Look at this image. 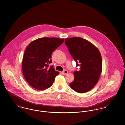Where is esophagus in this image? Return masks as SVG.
<instances>
[{
	"instance_id": "obj_1",
	"label": "esophagus",
	"mask_w": 125,
	"mask_h": 125,
	"mask_svg": "<svg viewBox=\"0 0 125 125\" xmlns=\"http://www.w3.org/2000/svg\"><path fill=\"white\" fill-rule=\"evenodd\" d=\"M68 73V71H67V70H65L64 71H62V75H66V74H67Z\"/></svg>"
}]
</instances>
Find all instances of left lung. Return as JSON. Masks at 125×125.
I'll use <instances>...</instances> for the list:
<instances>
[{
    "label": "left lung",
    "mask_w": 125,
    "mask_h": 125,
    "mask_svg": "<svg viewBox=\"0 0 125 125\" xmlns=\"http://www.w3.org/2000/svg\"><path fill=\"white\" fill-rule=\"evenodd\" d=\"M65 43L79 70L74 72V80L70 83L75 92L90 91L97 84L102 72L101 55L93 44L80 37L65 39Z\"/></svg>",
    "instance_id": "left-lung-1"
}]
</instances>
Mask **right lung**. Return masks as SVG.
I'll return each mask as SVG.
<instances>
[{
    "label": "right lung",
    "mask_w": 125,
    "mask_h": 125,
    "mask_svg": "<svg viewBox=\"0 0 125 125\" xmlns=\"http://www.w3.org/2000/svg\"><path fill=\"white\" fill-rule=\"evenodd\" d=\"M64 39L39 38L28 45L22 61V72L28 83L34 89L44 90L50 87L59 73L55 71L51 54L63 42Z\"/></svg>",
    "instance_id": "right-lung-1"
}]
</instances>
